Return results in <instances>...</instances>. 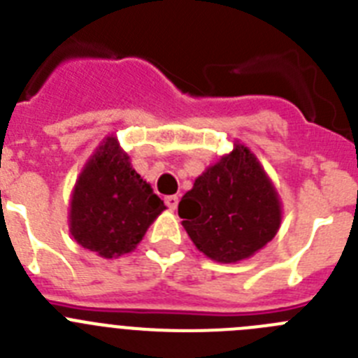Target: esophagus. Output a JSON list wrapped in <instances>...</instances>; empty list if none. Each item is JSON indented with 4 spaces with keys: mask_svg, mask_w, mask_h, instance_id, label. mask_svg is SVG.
Returning a JSON list of instances; mask_svg holds the SVG:
<instances>
[{
    "mask_svg": "<svg viewBox=\"0 0 358 358\" xmlns=\"http://www.w3.org/2000/svg\"><path fill=\"white\" fill-rule=\"evenodd\" d=\"M164 204H166L170 210H176L177 204H179V197H177V195H169V197H164Z\"/></svg>",
    "mask_w": 358,
    "mask_h": 358,
    "instance_id": "esophagus-1",
    "label": "esophagus"
}]
</instances>
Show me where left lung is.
I'll return each mask as SVG.
<instances>
[{"label":"left lung","mask_w":358,"mask_h":358,"mask_svg":"<svg viewBox=\"0 0 358 358\" xmlns=\"http://www.w3.org/2000/svg\"><path fill=\"white\" fill-rule=\"evenodd\" d=\"M179 217L201 252L220 264H235L260 251L276 236L281 202L260 161L235 141L182 195Z\"/></svg>","instance_id":"8db88e82"}]
</instances>
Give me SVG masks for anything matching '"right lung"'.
Segmentation results:
<instances>
[{
	"label": "right lung",
	"instance_id": "obj_1",
	"mask_svg": "<svg viewBox=\"0 0 358 358\" xmlns=\"http://www.w3.org/2000/svg\"><path fill=\"white\" fill-rule=\"evenodd\" d=\"M166 210L150 185L131 166L115 136L106 138L77 179L69 231L84 249L102 258L127 255Z\"/></svg>",
	"mask_w": 358,
	"mask_h": 358
}]
</instances>
